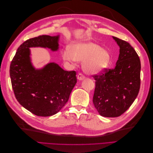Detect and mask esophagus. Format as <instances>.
<instances>
[{"label":"esophagus","instance_id":"esophagus-1","mask_svg":"<svg viewBox=\"0 0 153 153\" xmlns=\"http://www.w3.org/2000/svg\"><path fill=\"white\" fill-rule=\"evenodd\" d=\"M85 78V76H84V75H82V73H79V74H78V75H77V78H78V79L79 80H84Z\"/></svg>","mask_w":153,"mask_h":153}]
</instances>
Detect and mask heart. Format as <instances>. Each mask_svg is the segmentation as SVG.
<instances>
[{"label":"heart","instance_id":"b5f03b06","mask_svg":"<svg viewBox=\"0 0 153 153\" xmlns=\"http://www.w3.org/2000/svg\"><path fill=\"white\" fill-rule=\"evenodd\" d=\"M62 58L71 62L83 61L84 70L90 74H97L107 68L112 62L109 50L92 41H74L62 52Z\"/></svg>","mask_w":153,"mask_h":153}]
</instances>
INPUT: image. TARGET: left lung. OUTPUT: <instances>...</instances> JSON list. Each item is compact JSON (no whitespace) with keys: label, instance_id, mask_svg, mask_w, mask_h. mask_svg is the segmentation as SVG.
<instances>
[{"label":"left lung","instance_id":"1","mask_svg":"<svg viewBox=\"0 0 153 153\" xmlns=\"http://www.w3.org/2000/svg\"><path fill=\"white\" fill-rule=\"evenodd\" d=\"M120 48L116 66L94 75L96 87L93 104L101 116L121 115L135 101L140 86L141 64L129 43L113 37Z\"/></svg>","mask_w":153,"mask_h":153}]
</instances>
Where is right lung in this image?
Returning <instances> with one entry per match:
<instances>
[{"instance_id": "1", "label": "right lung", "mask_w": 153, "mask_h": 153, "mask_svg": "<svg viewBox=\"0 0 153 153\" xmlns=\"http://www.w3.org/2000/svg\"><path fill=\"white\" fill-rule=\"evenodd\" d=\"M59 36L42 35L23 43L10 65L12 87L19 103L38 116L57 114L68 102L76 83V71L64 70L50 62L36 69L30 61V47L59 49Z\"/></svg>"}]
</instances>
